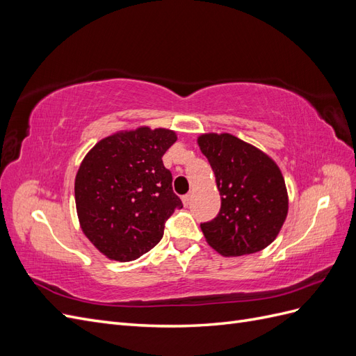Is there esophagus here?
<instances>
[{"label": "esophagus", "instance_id": "obj_1", "mask_svg": "<svg viewBox=\"0 0 356 356\" xmlns=\"http://www.w3.org/2000/svg\"><path fill=\"white\" fill-rule=\"evenodd\" d=\"M190 202H191V193H188V195H186V196H182V203H184L186 207H188Z\"/></svg>", "mask_w": 356, "mask_h": 356}]
</instances>
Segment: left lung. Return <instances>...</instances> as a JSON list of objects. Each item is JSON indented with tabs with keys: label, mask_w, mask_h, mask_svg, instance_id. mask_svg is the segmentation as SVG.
Instances as JSON below:
<instances>
[{
	"label": "left lung",
	"mask_w": 356,
	"mask_h": 356,
	"mask_svg": "<svg viewBox=\"0 0 356 356\" xmlns=\"http://www.w3.org/2000/svg\"><path fill=\"white\" fill-rule=\"evenodd\" d=\"M220 190L217 217L202 222L204 239L224 257L254 254L270 245L288 212L284 177L260 149L230 134L197 139Z\"/></svg>",
	"instance_id": "obj_1"
}]
</instances>
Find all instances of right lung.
<instances>
[{
    "label": "right lung",
    "instance_id": "obj_1",
    "mask_svg": "<svg viewBox=\"0 0 356 356\" xmlns=\"http://www.w3.org/2000/svg\"><path fill=\"white\" fill-rule=\"evenodd\" d=\"M175 141L168 129L139 127L104 138L81 161L74 187L81 230L111 260L148 252L182 208L161 160Z\"/></svg>",
    "mask_w": 356,
    "mask_h": 356
}]
</instances>
